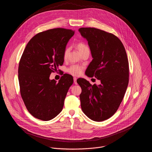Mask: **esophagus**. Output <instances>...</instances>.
Returning a JSON list of instances; mask_svg holds the SVG:
<instances>
[{"label":"esophagus","mask_w":152,"mask_h":152,"mask_svg":"<svg viewBox=\"0 0 152 152\" xmlns=\"http://www.w3.org/2000/svg\"><path fill=\"white\" fill-rule=\"evenodd\" d=\"M77 78L76 77H74V84H77Z\"/></svg>","instance_id":"esophagus-1"}]
</instances>
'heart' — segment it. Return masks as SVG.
Listing matches in <instances>:
<instances>
[{"mask_svg": "<svg viewBox=\"0 0 152 152\" xmlns=\"http://www.w3.org/2000/svg\"><path fill=\"white\" fill-rule=\"evenodd\" d=\"M77 48L81 54H82L83 53H84V51H86L87 50H89L88 47L86 44L83 43H79L77 44ZM68 52H69V49L66 48L64 51V58H66ZM83 70V66L78 65H71L69 68H68L67 71L69 74H71L73 75H80L82 74Z\"/></svg>", "mask_w": 152, "mask_h": 152, "instance_id": "1", "label": "heart"}]
</instances>
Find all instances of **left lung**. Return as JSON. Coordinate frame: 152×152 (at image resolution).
I'll return each instance as SVG.
<instances>
[{
    "label": "left lung",
    "instance_id": "8db88e82",
    "mask_svg": "<svg viewBox=\"0 0 152 152\" xmlns=\"http://www.w3.org/2000/svg\"><path fill=\"white\" fill-rule=\"evenodd\" d=\"M78 31L89 45L93 58L86 75L101 81L91 85L84 78L77 83L83 112L92 121L101 122L113 116L124 97L129 83V63L121 41L112 33L91 27Z\"/></svg>",
    "mask_w": 152,
    "mask_h": 152
}]
</instances>
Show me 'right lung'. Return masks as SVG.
I'll use <instances>...</instances> for the list:
<instances>
[{
  "label": "right lung",
  "instance_id": "right-lung-1",
  "mask_svg": "<svg viewBox=\"0 0 152 152\" xmlns=\"http://www.w3.org/2000/svg\"><path fill=\"white\" fill-rule=\"evenodd\" d=\"M74 34V31L63 28L44 31L35 35L23 51L18 69L20 94L26 108L37 119L50 121L63 109L73 77L64 74L58 83L49 77L63 64L66 44Z\"/></svg>",
  "mask_w": 152,
  "mask_h": 152
}]
</instances>
